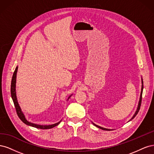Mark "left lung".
<instances>
[{
    "label": "left lung",
    "instance_id": "obj_1",
    "mask_svg": "<svg viewBox=\"0 0 154 154\" xmlns=\"http://www.w3.org/2000/svg\"><path fill=\"white\" fill-rule=\"evenodd\" d=\"M141 82H142V86H141V94H140V98H139V103H138V106H137V110L136 111V112H135V114H134V116H132V118L130 119V121H131L132 119H134L135 117H136V116L139 110V109H140V106H141V100H142V94H143V79H141ZM93 125H95L96 127H97V128H100L102 130H111L110 129H108V128H103L101 127H100V126L98 125H96V124H94V123H92Z\"/></svg>",
    "mask_w": 154,
    "mask_h": 154
}]
</instances>
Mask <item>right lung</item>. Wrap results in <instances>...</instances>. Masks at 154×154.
<instances>
[{"instance_id": "right-lung-1", "label": "right lung", "mask_w": 154, "mask_h": 154, "mask_svg": "<svg viewBox=\"0 0 154 154\" xmlns=\"http://www.w3.org/2000/svg\"><path fill=\"white\" fill-rule=\"evenodd\" d=\"M17 70H18V66L16 67V69L15 70V71L13 72V77H12V80H11V97L14 103V105H15V109L17 111V114L18 116V118L20 119V120L23 123H24L26 125L31 126V127H35L37 128H40V129H49V128H52L56 126H57L60 122L54 123L53 125H37L35 123H31L27 121L25 117V116L24 114V113L22 112V111L20 109V106H19V104L18 103L17 101V94H16V78H17ZM71 96H70L69 97V98ZM68 98V99H69Z\"/></svg>"}]
</instances>
